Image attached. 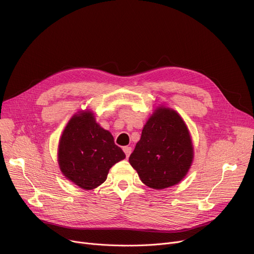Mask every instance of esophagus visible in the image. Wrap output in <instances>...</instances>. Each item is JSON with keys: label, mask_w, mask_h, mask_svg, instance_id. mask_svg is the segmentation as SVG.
<instances>
[{"label": "esophagus", "mask_w": 254, "mask_h": 254, "mask_svg": "<svg viewBox=\"0 0 254 254\" xmlns=\"http://www.w3.org/2000/svg\"><path fill=\"white\" fill-rule=\"evenodd\" d=\"M124 151H125L127 157H128L129 154L131 153V147H129V146H125V147H124Z\"/></svg>", "instance_id": "obj_1"}]
</instances>
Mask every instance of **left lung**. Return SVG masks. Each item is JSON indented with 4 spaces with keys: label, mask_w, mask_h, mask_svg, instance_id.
<instances>
[{
    "label": "left lung",
    "mask_w": 254,
    "mask_h": 254,
    "mask_svg": "<svg viewBox=\"0 0 254 254\" xmlns=\"http://www.w3.org/2000/svg\"><path fill=\"white\" fill-rule=\"evenodd\" d=\"M193 148L180 115L161 107L143 127L129 164L148 188L164 190L180 182L189 172Z\"/></svg>",
    "instance_id": "obj_1"
}]
</instances>
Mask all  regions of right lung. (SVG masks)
Instances as JSON below:
<instances>
[{"label": "right lung", "mask_w": 254, "mask_h": 254, "mask_svg": "<svg viewBox=\"0 0 254 254\" xmlns=\"http://www.w3.org/2000/svg\"><path fill=\"white\" fill-rule=\"evenodd\" d=\"M126 157L108 130L101 127L91 112L74 115L59 145L63 174L83 190L98 188L110 168Z\"/></svg>", "instance_id": "right-lung-1"}]
</instances>
